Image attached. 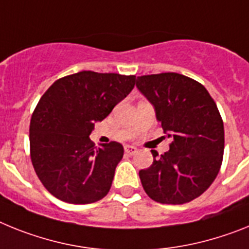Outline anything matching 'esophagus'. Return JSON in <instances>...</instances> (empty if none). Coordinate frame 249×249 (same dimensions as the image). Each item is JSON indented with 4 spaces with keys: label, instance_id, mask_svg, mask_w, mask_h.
<instances>
[{
    "label": "esophagus",
    "instance_id": "obj_1",
    "mask_svg": "<svg viewBox=\"0 0 249 249\" xmlns=\"http://www.w3.org/2000/svg\"><path fill=\"white\" fill-rule=\"evenodd\" d=\"M138 151V148H135V146L133 145H126L125 146V153H126L127 155H134L135 153Z\"/></svg>",
    "mask_w": 249,
    "mask_h": 249
}]
</instances>
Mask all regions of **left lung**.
Returning a JSON list of instances; mask_svg holds the SVG:
<instances>
[{"label": "left lung", "mask_w": 249, "mask_h": 249, "mask_svg": "<svg viewBox=\"0 0 249 249\" xmlns=\"http://www.w3.org/2000/svg\"><path fill=\"white\" fill-rule=\"evenodd\" d=\"M137 88L155 109L169 150L139 172L145 193L163 204H184L202 196L219 173L224 126L214 100L200 83L177 72L138 76Z\"/></svg>", "instance_id": "1"}]
</instances>
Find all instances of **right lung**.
Returning <instances> with one entry per match:
<instances>
[{"label":"right lung","instance_id":"add662e5","mask_svg":"<svg viewBox=\"0 0 249 249\" xmlns=\"http://www.w3.org/2000/svg\"><path fill=\"white\" fill-rule=\"evenodd\" d=\"M134 85V75L80 71L56 80L41 96L30 123V154L57 199L89 204L109 193L124 148L116 142L96 148L89 135Z\"/></svg>","mask_w":249,"mask_h":249}]
</instances>
